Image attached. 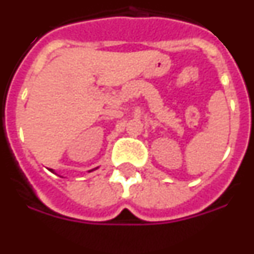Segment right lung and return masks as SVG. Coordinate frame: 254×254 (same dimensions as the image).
I'll return each mask as SVG.
<instances>
[{
	"mask_svg": "<svg viewBox=\"0 0 254 254\" xmlns=\"http://www.w3.org/2000/svg\"><path fill=\"white\" fill-rule=\"evenodd\" d=\"M89 172H91V170H89Z\"/></svg>",
	"mask_w": 254,
	"mask_h": 254,
	"instance_id": "add662e5",
	"label": "right lung"
}]
</instances>
